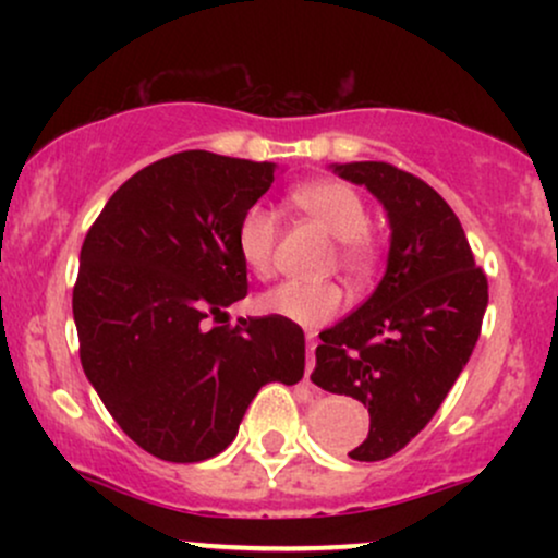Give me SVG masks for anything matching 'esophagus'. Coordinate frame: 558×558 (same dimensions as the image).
<instances>
[{
    "label": "esophagus",
    "mask_w": 558,
    "mask_h": 558,
    "mask_svg": "<svg viewBox=\"0 0 558 558\" xmlns=\"http://www.w3.org/2000/svg\"><path fill=\"white\" fill-rule=\"evenodd\" d=\"M315 349H317V338L312 336H306V383H310V373L312 369H315Z\"/></svg>",
    "instance_id": "obj_1"
}]
</instances>
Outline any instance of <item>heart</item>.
I'll return each instance as SVG.
<instances>
[{"mask_svg":"<svg viewBox=\"0 0 558 558\" xmlns=\"http://www.w3.org/2000/svg\"><path fill=\"white\" fill-rule=\"evenodd\" d=\"M291 204L336 239L338 265L354 278L373 272L377 241L369 230V207L354 185L343 181H315L291 191ZM278 248V220L265 204L243 209L235 226V252L248 272L270 278ZM259 310L288 323L317 328L343 310V291L336 283H299L288 280L259 296Z\"/></svg>","mask_w":558,"mask_h":558,"instance_id":"1","label":"heart"}]
</instances>
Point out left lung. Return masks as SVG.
Wrapping results in <instances>:
<instances>
[{"instance_id":"1","label":"left lung","mask_w":558,"mask_h":558,"mask_svg":"<svg viewBox=\"0 0 558 558\" xmlns=\"http://www.w3.org/2000/svg\"><path fill=\"white\" fill-rule=\"evenodd\" d=\"M336 172L380 198L390 252L373 296L319 332L312 383L367 407L369 433L349 457L380 462L433 420L470 362L488 278L459 217L422 178L388 162L336 165Z\"/></svg>"}]
</instances>
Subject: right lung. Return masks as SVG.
<instances>
[{"label":"right lung","mask_w":558,"mask_h":558,"mask_svg":"<svg viewBox=\"0 0 558 558\" xmlns=\"http://www.w3.org/2000/svg\"><path fill=\"white\" fill-rule=\"evenodd\" d=\"M275 172V162L178 151L128 178L81 246L83 373L120 430L165 462L217 457L265 383L304 377L296 323L207 325L246 296L235 226Z\"/></svg>","instance_id":"obj_1"}]
</instances>
